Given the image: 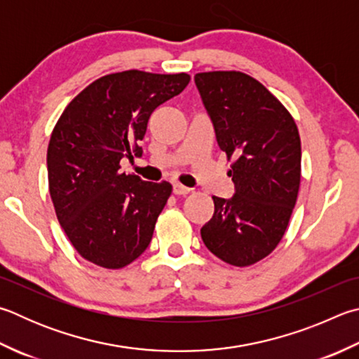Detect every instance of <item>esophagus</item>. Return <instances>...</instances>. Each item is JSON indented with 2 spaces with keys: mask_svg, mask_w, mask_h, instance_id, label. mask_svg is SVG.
<instances>
[{
  "mask_svg": "<svg viewBox=\"0 0 359 359\" xmlns=\"http://www.w3.org/2000/svg\"><path fill=\"white\" fill-rule=\"evenodd\" d=\"M190 191H191L190 188L180 185V184H174L172 185V193L177 194V196H185V194H188Z\"/></svg>",
  "mask_w": 359,
  "mask_h": 359,
  "instance_id": "1",
  "label": "esophagus"
}]
</instances>
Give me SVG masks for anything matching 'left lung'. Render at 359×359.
<instances>
[{
  "instance_id": "obj_1",
  "label": "left lung",
  "mask_w": 359,
  "mask_h": 359,
  "mask_svg": "<svg viewBox=\"0 0 359 359\" xmlns=\"http://www.w3.org/2000/svg\"><path fill=\"white\" fill-rule=\"evenodd\" d=\"M194 83L227 158L236 193L213 196L215 212L201 227L208 251L248 266L275 250L287 229L302 177L295 121L264 84L242 72L196 74Z\"/></svg>"
}]
</instances>
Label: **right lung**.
Returning a JSON list of instances; mask_svg holds the SVG:
<instances>
[{
	"label": "right lung",
	"mask_w": 359,
	"mask_h": 359,
	"mask_svg": "<svg viewBox=\"0 0 359 359\" xmlns=\"http://www.w3.org/2000/svg\"><path fill=\"white\" fill-rule=\"evenodd\" d=\"M188 83L187 74L141 70L102 76L57 121L47 152L50 196L70 243L89 262L122 269L151 243L172 187L121 172L119 163L141 157L151 114Z\"/></svg>",
	"instance_id": "obj_1"
}]
</instances>
